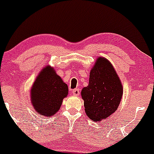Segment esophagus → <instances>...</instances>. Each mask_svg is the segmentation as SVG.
<instances>
[{
  "label": "esophagus",
  "instance_id": "obj_1",
  "mask_svg": "<svg viewBox=\"0 0 154 154\" xmlns=\"http://www.w3.org/2000/svg\"><path fill=\"white\" fill-rule=\"evenodd\" d=\"M72 93L74 95L78 96L79 94H80V89H79V88H75V89H73Z\"/></svg>",
  "mask_w": 154,
  "mask_h": 154
}]
</instances>
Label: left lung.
I'll return each instance as SVG.
<instances>
[{"instance_id": "8db88e82", "label": "left lung", "mask_w": 154, "mask_h": 154, "mask_svg": "<svg viewBox=\"0 0 154 154\" xmlns=\"http://www.w3.org/2000/svg\"><path fill=\"white\" fill-rule=\"evenodd\" d=\"M123 95L122 82L112 65L104 57L97 59L91 69L88 86L81 91L87 116L100 122L114 113Z\"/></svg>"}]
</instances>
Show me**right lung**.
I'll return each instance as SVG.
<instances>
[{
    "instance_id": "1",
    "label": "right lung",
    "mask_w": 154,
    "mask_h": 154,
    "mask_svg": "<svg viewBox=\"0 0 154 154\" xmlns=\"http://www.w3.org/2000/svg\"><path fill=\"white\" fill-rule=\"evenodd\" d=\"M68 87L50 66L42 69L30 89V100L34 109L43 116H54L67 97Z\"/></svg>"
}]
</instances>
